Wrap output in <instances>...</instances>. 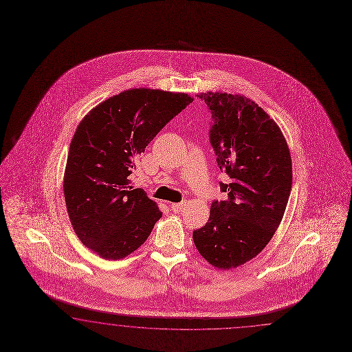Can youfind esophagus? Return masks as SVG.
I'll list each match as a JSON object with an SVG mask.
<instances>
[{
    "label": "esophagus",
    "mask_w": 352,
    "mask_h": 352,
    "mask_svg": "<svg viewBox=\"0 0 352 352\" xmlns=\"http://www.w3.org/2000/svg\"><path fill=\"white\" fill-rule=\"evenodd\" d=\"M184 202H181V204H171L170 205V210L173 211V212H179V211H182V209L184 208Z\"/></svg>",
    "instance_id": "obj_1"
}]
</instances>
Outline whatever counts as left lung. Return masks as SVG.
<instances>
[{
    "label": "left lung",
    "instance_id": "obj_1",
    "mask_svg": "<svg viewBox=\"0 0 352 352\" xmlns=\"http://www.w3.org/2000/svg\"><path fill=\"white\" fill-rule=\"evenodd\" d=\"M211 113L210 143L228 199L212 201L209 221L193 230L202 257L219 269L245 264L263 251L283 218L292 187V162L279 126L242 96L197 95Z\"/></svg>",
    "mask_w": 352,
    "mask_h": 352
}]
</instances>
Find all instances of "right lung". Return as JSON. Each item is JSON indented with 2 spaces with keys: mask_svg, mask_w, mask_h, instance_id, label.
<instances>
[{
  "mask_svg": "<svg viewBox=\"0 0 352 352\" xmlns=\"http://www.w3.org/2000/svg\"><path fill=\"white\" fill-rule=\"evenodd\" d=\"M193 101L186 94L138 88L96 106L76 128L64 175L67 214L78 238L104 258L128 256L162 212L129 175L148 143Z\"/></svg>",
  "mask_w": 352,
  "mask_h": 352,
  "instance_id": "1",
  "label": "right lung"
}]
</instances>
